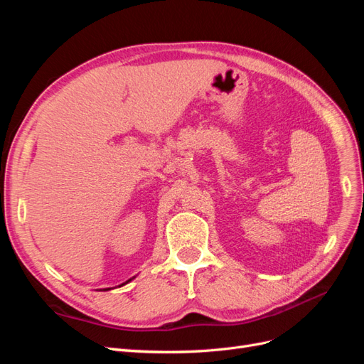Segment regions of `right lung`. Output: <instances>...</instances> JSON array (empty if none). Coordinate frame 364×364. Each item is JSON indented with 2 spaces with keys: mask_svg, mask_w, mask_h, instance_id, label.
I'll return each mask as SVG.
<instances>
[{
  "mask_svg": "<svg viewBox=\"0 0 364 364\" xmlns=\"http://www.w3.org/2000/svg\"><path fill=\"white\" fill-rule=\"evenodd\" d=\"M132 279H134V278H130V279H129V281H126V282H124V284H127V282H130V281H132ZM124 284H121V285H124ZM121 285H118V287H121ZM103 290H111V289H103Z\"/></svg>",
  "mask_w": 364,
  "mask_h": 364,
  "instance_id": "1",
  "label": "right lung"
}]
</instances>
